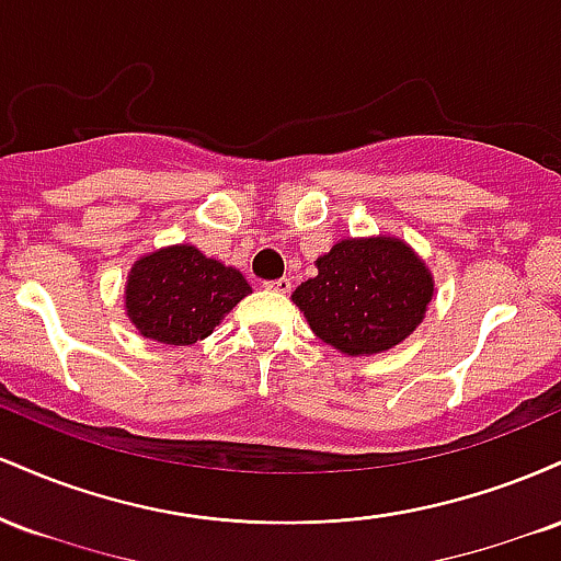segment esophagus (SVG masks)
<instances>
[{
    "mask_svg": "<svg viewBox=\"0 0 561 561\" xmlns=\"http://www.w3.org/2000/svg\"><path fill=\"white\" fill-rule=\"evenodd\" d=\"M266 289H272V293H289V287H293V282L287 279V276H282V279H272V282H266V285H263Z\"/></svg>",
    "mask_w": 561,
    "mask_h": 561,
    "instance_id": "34e87169",
    "label": "esophagus"
}]
</instances>
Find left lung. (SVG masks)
Masks as SVG:
<instances>
[{
	"label": "left lung",
	"instance_id": "obj_1",
	"mask_svg": "<svg viewBox=\"0 0 561 561\" xmlns=\"http://www.w3.org/2000/svg\"><path fill=\"white\" fill-rule=\"evenodd\" d=\"M317 268L293 302L313 334L345 356H375L403 343L433 300V274L396 237L340 240Z\"/></svg>",
	"mask_w": 561,
	"mask_h": 561
}]
</instances>
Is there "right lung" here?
<instances>
[{"instance_id": "right-lung-1", "label": "right lung", "mask_w": 561, "mask_h": 561, "mask_svg": "<svg viewBox=\"0 0 561 561\" xmlns=\"http://www.w3.org/2000/svg\"><path fill=\"white\" fill-rule=\"evenodd\" d=\"M248 279L195 244H171L134 261L126 279V313L141 337L192 345L208 337L231 308L250 295Z\"/></svg>"}]
</instances>
